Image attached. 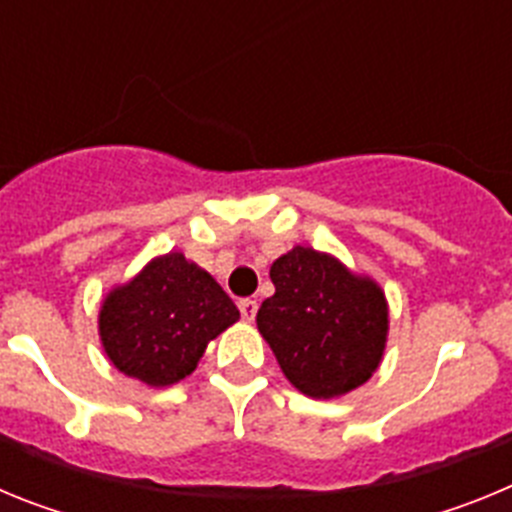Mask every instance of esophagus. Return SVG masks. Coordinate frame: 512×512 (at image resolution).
<instances>
[{"label": "esophagus", "instance_id": "34e87169", "mask_svg": "<svg viewBox=\"0 0 512 512\" xmlns=\"http://www.w3.org/2000/svg\"><path fill=\"white\" fill-rule=\"evenodd\" d=\"M238 310H241V318L251 323V320L256 318V310H259V302L251 300V297H246V300L238 302Z\"/></svg>", "mask_w": 512, "mask_h": 512}]
</instances>
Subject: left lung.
Returning <instances> with one entry per match:
<instances>
[{"mask_svg":"<svg viewBox=\"0 0 512 512\" xmlns=\"http://www.w3.org/2000/svg\"><path fill=\"white\" fill-rule=\"evenodd\" d=\"M274 295L256 315L284 377L310 397H336L372 377L387 341V302L369 279L297 246L271 264Z\"/></svg>","mask_w":512,"mask_h":512,"instance_id":"8db88e82","label":"left lung"}]
</instances>
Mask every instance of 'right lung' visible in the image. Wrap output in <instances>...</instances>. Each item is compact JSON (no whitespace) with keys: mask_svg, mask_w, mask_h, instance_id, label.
<instances>
[{"mask_svg":"<svg viewBox=\"0 0 512 512\" xmlns=\"http://www.w3.org/2000/svg\"><path fill=\"white\" fill-rule=\"evenodd\" d=\"M238 318V307L205 269L169 253L110 292L99 336L122 374L166 387L192 374L207 343Z\"/></svg>","mask_w":512,"mask_h":512,"instance_id":"right-lung-1","label":"right lung"}]
</instances>
